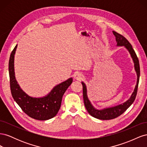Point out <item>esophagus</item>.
<instances>
[{
  "label": "esophagus",
  "mask_w": 147,
  "mask_h": 147,
  "mask_svg": "<svg viewBox=\"0 0 147 147\" xmlns=\"http://www.w3.org/2000/svg\"><path fill=\"white\" fill-rule=\"evenodd\" d=\"M82 77H83V76L80 73H77V74H75V78L76 79L81 80L82 78Z\"/></svg>",
  "instance_id": "1"
}]
</instances>
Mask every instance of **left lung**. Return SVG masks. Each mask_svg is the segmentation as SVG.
I'll return each mask as SVG.
<instances>
[{"mask_svg":"<svg viewBox=\"0 0 147 147\" xmlns=\"http://www.w3.org/2000/svg\"><path fill=\"white\" fill-rule=\"evenodd\" d=\"M113 34L116 38V41L117 43V46H124L125 47L128 51L129 52L130 55L132 57V60L134 63V68L137 74V84L135 87L134 91L132 92V94L129 98L124 103L118 105L117 106L113 107L110 108H106L102 110H97L93 107L91 103L90 100L88 99L87 96V90L86 86L83 82H82L83 85V99H84V104L85 106L86 109L87 110L88 112L90 113L92 117L96 118L103 120H108L114 119L119 117V115L123 114L125 111L129 107L131 104L134 102L137 92L138 84L139 82L140 77V65L139 61L138 59V57L136 54V53L132 48L131 43L129 42L122 35L117 33L115 31H113Z\"/></svg>","mask_w":147,"mask_h":147,"instance_id":"obj_1","label":"left lung"}]
</instances>
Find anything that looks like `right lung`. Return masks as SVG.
<instances>
[{"label":"right lung","mask_w":147,"mask_h":147,"mask_svg":"<svg viewBox=\"0 0 147 147\" xmlns=\"http://www.w3.org/2000/svg\"><path fill=\"white\" fill-rule=\"evenodd\" d=\"M17 45L12 51L8 64L10 90L13 98L29 117L37 120H47L55 117L61 107L64 92L73 82L72 78L57 84L46 96L40 98L28 96L21 90L15 76L14 57Z\"/></svg>","instance_id":"right-lung-1"}]
</instances>
